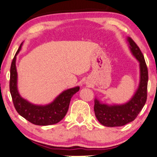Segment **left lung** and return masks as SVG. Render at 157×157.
I'll return each mask as SVG.
<instances>
[{
    "mask_svg": "<svg viewBox=\"0 0 157 157\" xmlns=\"http://www.w3.org/2000/svg\"><path fill=\"white\" fill-rule=\"evenodd\" d=\"M127 40L130 51L140 63V84L134 95L126 103L108 105L95 98L94 114L99 122L105 127H121L134 121L147 101L148 70L144 57L133 40L131 37Z\"/></svg>",
    "mask_w": 157,
    "mask_h": 157,
    "instance_id": "1",
    "label": "left lung"
}]
</instances>
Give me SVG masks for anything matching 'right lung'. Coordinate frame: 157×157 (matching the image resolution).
<instances>
[{"mask_svg":"<svg viewBox=\"0 0 157 157\" xmlns=\"http://www.w3.org/2000/svg\"><path fill=\"white\" fill-rule=\"evenodd\" d=\"M23 43L20 45L10 66V92L13 105L17 113L32 124L40 126L55 124L65 117L72 97L79 91V87L78 86L65 90L51 103L45 105H34L22 98L17 90V73L15 62Z\"/></svg>","mask_w":157,"mask_h":157,"instance_id":"right-lung-1","label":"right lung"}]
</instances>
